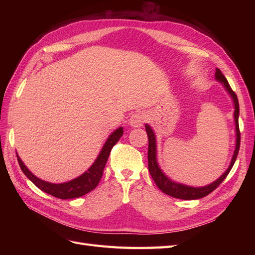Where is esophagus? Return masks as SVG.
<instances>
[{"mask_svg":"<svg viewBox=\"0 0 255 255\" xmlns=\"http://www.w3.org/2000/svg\"><path fill=\"white\" fill-rule=\"evenodd\" d=\"M145 115L142 112H136L134 113L129 118V126L133 128H140L143 126L145 122Z\"/></svg>","mask_w":255,"mask_h":255,"instance_id":"34e87169","label":"esophagus"}]
</instances>
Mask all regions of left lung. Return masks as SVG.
<instances>
[{
    "label": "left lung",
    "mask_w": 255,
    "mask_h": 255,
    "mask_svg": "<svg viewBox=\"0 0 255 255\" xmlns=\"http://www.w3.org/2000/svg\"><path fill=\"white\" fill-rule=\"evenodd\" d=\"M216 80L221 82L227 89V91L230 94V96L232 97L234 105H235V111H234V118H235V125H236V148L234 155L232 157V160H231V164L228 168V170L223 173L217 181H215L214 183L207 185V186L204 187H190L186 186V185L175 183L171 181L170 179L163 173V171L160 170L158 165H157V160H156V141H155V135H154L152 128L145 125V130L146 134H148V139H149V148H148V167H149V171L152 176L153 181L155 182L157 185V187L164 192V194L171 196L173 198L177 199H183V200H196V199H201L207 195H210L212 191H214L216 188H217L219 185L223 182V180L228 176L229 172L232 169L235 160L238 155V151H239V146H241V132H239V126H238V116H239V104H238V99L235 92L231 88L230 84L228 80L226 79V76L222 74V72L217 68L216 69Z\"/></svg>",
    "instance_id": "1"
}]
</instances>
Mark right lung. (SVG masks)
I'll use <instances>...</instances> for the list:
<instances>
[{
  "instance_id": "1",
  "label": "right lung",
  "mask_w": 255,
  "mask_h": 255,
  "mask_svg": "<svg viewBox=\"0 0 255 255\" xmlns=\"http://www.w3.org/2000/svg\"><path fill=\"white\" fill-rule=\"evenodd\" d=\"M122 134H123L122 128L116 129L115 132L110 136L109 139L106 140L101 153L99 154V156L96 159L94 165H92L84 174L67 183L53 184L49 182H44L40 179H38L37 176H35L32 172H30L26 168V166L23 164L21 158L17 155L18 163L20 165V168L23 171V173H24L28 179L42 191L47 192V194L53 197H56L58 199L79 198L88 194V192L94 190L98 186V184L103 175V170L105 168L106 161L109 159L113 146L119 141Z\"/></svg>"
}]
</instances>
